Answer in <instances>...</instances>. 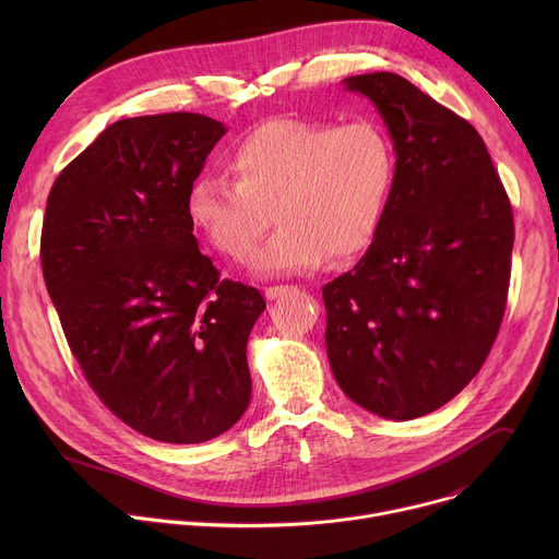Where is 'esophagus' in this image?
<instances>
[{
  "label": "esophagus",
  "mask_w": 559,
  "mask_h": 559,
  "mask_svg": "<svg viewBox=\"0 0 559 559\" xmlns=\"http://www.w3.org/2000/svg\"><path fill=\"white\" fill-rule=\"evenodd\" d=\"M292 289H296V287H289V285H274V287H265V298H267V300H276V298L285 296V294H287V292H292Z\"/></svg>",
  "instance_id": "esophagus-1"
}]
</instances>
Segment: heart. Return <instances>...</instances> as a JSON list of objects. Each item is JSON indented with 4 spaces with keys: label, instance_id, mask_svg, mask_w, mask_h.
I'll return each mask as SVG.
<instances>
[{
    "label": "heart",
    "instance_id": "heart-1",
    "mask_svg": "<svg viewBox=\"0 0 559 559\" xmlns=\"http://www.w3.org/2000/svg\"><path fill=\"white\" fill-rule=\"evenodd\" d=\"M393 173L391 141L376 121L274 119L234 147L231 181L205 175L190 186L186 212L216 252L246 261L272 210L281 227L252 257V270L307 274L373 241Z\"/></svg>",
    "mask_w": 559,
    "mask_h": 559
}]
</instances>
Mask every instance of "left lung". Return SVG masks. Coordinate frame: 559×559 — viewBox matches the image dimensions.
<instances>
[{
	"label": "left lung",
	"instance_id": "1",
	"mask_svg": "<svg viewBox=\"0 0 559 559\" xmlns=\"http://www.w3.org/2000/svg\"><path fill=\"white\" fill-rule=\"evenodd\" d=\"M382 117L395 152L365 257L323 287L338 386L389 420L427 416L480 371L511 276L513 212L475 128L405 76L343 79Z\"/></svg>",
	"mask_w": 559,
	"mask_h": 559
}]
</instances>
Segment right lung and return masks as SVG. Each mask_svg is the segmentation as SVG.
<instances>
[{"label":"right lung","mask_w":559,"mask_h":559,"mask_svg":"<svg viewBox=\"0 0 559 559\" xmlns=\"http://www.w3.org/2000/svg\"><path fill=\"white\" fill-rule=\"evenodd\" d=\"M227 128L170 112L108 126L57 177L41 270L68 345L104 405L134 431L197 444L250 405L259 289L221 281L186 201Z\"/></svg>","instance_id":"obj_1"}]
</instances>
